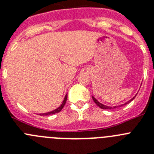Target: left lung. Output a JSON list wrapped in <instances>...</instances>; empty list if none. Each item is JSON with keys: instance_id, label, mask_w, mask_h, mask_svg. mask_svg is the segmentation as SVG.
Masks as SVG:
<instances>
[{"instance_id": "1", "label": "left lung", "mask_w": 154, "mask_h": 154, "mask_svg": "<svg viewBox=\"0 0 154 154\" xmlns=\"http://www.w3.org/2000/svg\"><path fill=\"white\" fill-rule=\"evenodd\" d=\"M136 96H137V95H136ZM136 96H133V97L132 98V99H130V100H129V101H128V102H126V103H124V104L119 105V106H106V105L102 104L101 103H99V102L98 101L97 99H96V98L94 97V96H92V99H93V101L95 102V103H96V104L97 105V106L99 107V108L103 109H115V108H116V107L121 106H125V105L128 104V103H130V102H131V101H133V99H134V98L136 97Z\"/></svg>"}]
</instances>
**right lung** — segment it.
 <instances>
[{
    "mask_svg": "<svg viewBox=\"0 0 154 154\" xmlns=\"http://www.w3.org/2000/svg\"><path fill=\"white\" fill-rule=\"evenodd\" d=\"M67 94L65 95V98H64V100L63 102H62V104L60 105V106L58 107L57 109H55V110H52V111H51V112H45V113H40L39 115L40 116H49V115H52V114H55V113H57V112H59L61 111V110L63 109L64 106H65V103H66V100H67Z\"/></svg>",
    "mask_w": 154,
    "mask_h": 154,
    "instance_id": "right-lung-1",
    "label": "right lung"
}]
</instances>
